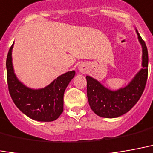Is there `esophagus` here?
Segmentation results:
<instances>
[{"instance_id": "34e87169", "label": "esophagus", "mask_w": 153, "mask_h": 153, "mask_svg": "<svg viewBox=\"0 0 153 153\" xmlns=\"http://www.w3.org/2000/svg\"><path fill=\"white\" fill-rule=\"evenodd\" d=\"M79 70L80 71V72H82V73H84V72H85V66H84V65H80L79 66Z\"/></svg>"}]
</instances>
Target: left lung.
<instances>
[{
	"label": "left lung",
	"mask_w": 153,
	"mask_h": 153,
	"mask_svg": "<svg viewBox=\"0 0 153 153\" xmlns=\"http://www.w3.org/2000/svg\"><path fill=\"white\" fill-rule=\"evenodd\" d=\"M138 39L142 46V68L127 85L112 91L91 76L87 79V95L89 105L100 117L114 118L130 111L142 96L148 79L149 53L145 42L140 34Z\"/></svg>",
	"instance_id": "left-lung-1"
}]
</instances>
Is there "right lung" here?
I'll use <instances>...</instances> for the list:
<instances>
[{
  "instance_id": "obj_1",
  "label": "right lung",
  "mask_w": 153,
  "mask_h": 153,
  "mask_svg": "<svg viewBox=\"0 0 153 153\" xmlns=\"http://www.w3.org/2000/svg\"><path fill=\"white\" fill-rule=\"evenodd\" d=\"M10 47L6 59L7 82L13 103L25 115L39 122H52L63 112V97L65 88L75 75V71H68L54 79L44 88L32 89L24 85L17 78L12 62Z\"/></svg>"
}]
</instances>
